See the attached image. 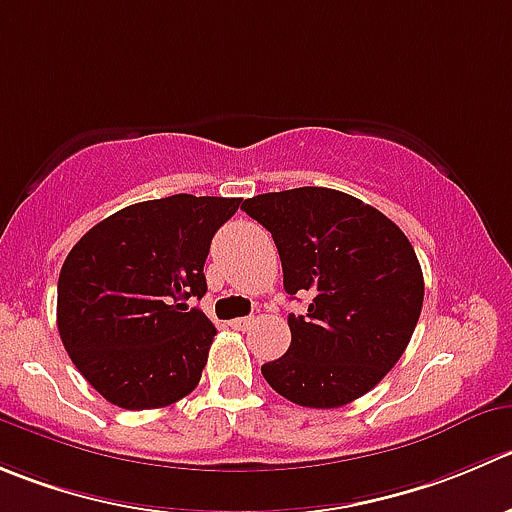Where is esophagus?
<instances>
[{"instance_id":"34e87169","label":"esophagus","mask_w":512,"mask_h":512,"mask_svg":"<svg viewBox=\"0 0 512 512\" xmlns=\"http://www.w3.org/2000/svg\"><path fill=\"white\" fill-rule=\"evenodd\" d=\"M252 322H255V320H252V317H235V320H232L230 325L235 327V330H247V327H250Z\"/></svg>"}]
</instances>
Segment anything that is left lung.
Masks as SVG:
<instances>
[{"mask_svg":"<svg viewBox=\"0 0 512 512\" xmlns=\"http://www.w3.org/2000/svg\"><path fill=\"white\" fill-rule=\"evenodd\" d=\"M242 210L272 232L287 295H307L290 315L292 342L262 365L270 388L302 408H342L370 393L403 357L425 282L405 232L375 207L327 187L267 192Z\"/></svg>","mask_w":512,"mask_h":512,"instance_id":"left-lung-1","label":"left lung"}]
</instances>
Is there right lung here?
I'll return each instance as SVG.
<instances>
[{
  "instance_id": "obj_1",
  "label": "right lung",
  "mask_w": 512,
  "mask_h": 512,
  "mask_svg": "<svg viewBox=\"0 0 512 512\" xmlns=\"http://www.w3.org/2000/svg\"><path fill=\"white\" fill-rule=\"evenodd\" d=\"M237 197L172 195L94 225L59 272L57 327L84 380L124 410L177 403L197 388L215 325L190 297Z\"/></svg>"
}]
</instances>
